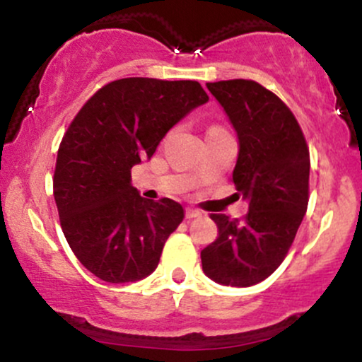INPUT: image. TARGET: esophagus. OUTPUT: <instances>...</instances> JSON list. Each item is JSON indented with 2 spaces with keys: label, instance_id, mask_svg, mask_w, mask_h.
Segmentation results:
<instances>
[{
  "label": "esophagus",
  "instance_id": "1",
  "mask_svg": "<svg viewBox=\"0 0 362 362\" xmlns=\"http://www.w3.org/2000/svg\"><path fill=\"white\" fill-rule=\"evenodd\" d=\"M202 213L199 209H194V207H187L185 209V216H187V219H192V218H199V216H201Z\"/></svg>",
  "mask_w": 362,
  "mask_h": 362
}]
</instances>
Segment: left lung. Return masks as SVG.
<instances>
[{"label":"left lung","instance_id":"left-lung-1","mask_svg":"<svg viewBox=\"0 0 362 362\" xmlns=\"http://www.w3.org/2000/svg\"><path fill=\"white\" fill-rule=\"evenodd\" d=\"M206 86L238 136L233 182L248 202V214L211 216L219 236L201 252L202 271L218 284L248 288L279 267L305 218L310 151L293 112L259 83Z\"/></svg>","mask_w":362,"mask_h":362}]
</instances>
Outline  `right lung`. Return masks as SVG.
I'll use <instances>...</instances> for the list:
<instances>
[{"instance_id":"right-lung-1","label":"right lung","mask_w":362,"mask_h":362,"mask_svg":"<svg viewBox=\"0 0 362 362\" xmlns=\"http://www.w3.org/2000/svg\"><path fill=\"white\" fill-rule=\"evenodd\" d=\"M207 100L197 81L122 78L98 90L68 127L54 199L69 247L98 279L136 282L158 267L184 207L167 197H141L131 168L149 160L170 129Z\"/></svg>"}]
</instances>
